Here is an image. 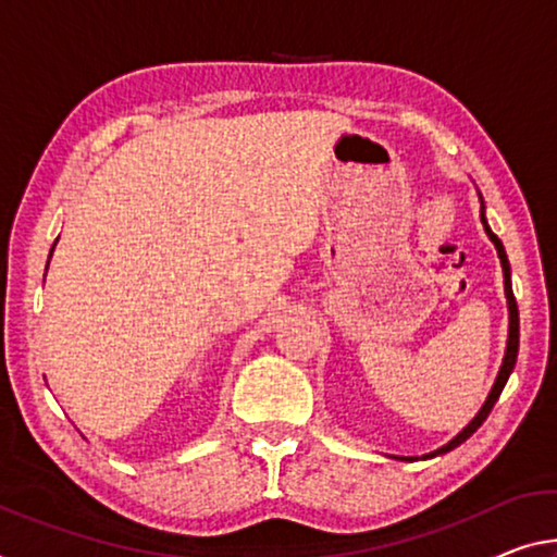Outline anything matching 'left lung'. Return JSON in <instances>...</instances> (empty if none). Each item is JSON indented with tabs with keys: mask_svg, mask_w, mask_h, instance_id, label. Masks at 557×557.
Returning a JSON list of instances; mask_svg holds the SVG:
<instances>
[{
	"mask_svg": "<svg viewBox=\"0 0 557 557\" xmlns=\"http://www.w3.org/2000/svg\"><path fill=\"white\" fill-rule=\"evenodd\" d=\"M478 199H481V221H483V228L487 238H491L495 251H498V259H500V267H503V286H506V298H508V344H506V356H503V363H500V371L498 375H495V383L491 393H487L485 404L481 406V410H478L473 421H470L463 431H460L456 438L448 441L446 446H441L438 450L433 453H425L423 458H435V456H443V453H448L453 448H458L460 443L468 441L470 435H473L478 428L483 425V421L487 418V413H491L495 400H498V396L503 393V388H506V383L510 379L512 368H516V361H518V344H520V321H518V304H516V296H512V284H510V263H508V256H506V249H503V242L498 236L493 234L491 226H487V219H485V203H483V196L478 194ZM398 460H416V458H398Z\"/></svg>",
	"mask_w": 557,
	"mask_h": 557,
	"instance_id": "obj_1",
	"label": "left lung"
}]
</instances>
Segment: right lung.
Returning <instances> with one entry per match:
<instances>
[{
    "label": "right lung",
    "mask_w": 557,
    "mask_h": 557,
    "mask_svg": "<svg viewBox=\"0 0 557 557\" xmlns=\"http://www.w3.org/2000/svg\"><path fill=\"white\" fill-rule=\"evenodd\" d=\"M57 242H59V238H57ZM57 242H54V246H57ZM54 246H51V251H54ZM51 251H49V259H51ZM47 269H49V261H47Z\"/></svg>",
    "instance_id": "right-lung-1"
}]
</instances>
